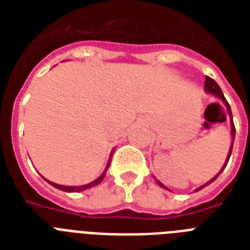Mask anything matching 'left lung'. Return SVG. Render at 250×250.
<instances>
[{"instance_id":"obj_1","label":"left lung","mask_w":250,"mask_h":250,"mask_svg":"<svg viewBox=\"0 0 250 250\" xmlns=\"http://www.w3.org/2000/svg\"><path fill=\"white\" fill-rule=\"evenodd\" d=\"M205 92H206V93H209V94H213L214 97L219 98V100H221V101L223 102V105H225V107H226V111H223V113H225V115H229V125H231V141H232V144H231V146H229V154H227V158H226V162H225V165L222 166L221 171H219V172H218V174L215 175V176H214L213 179H210L209 182L205 183L204 186H201V187H198V188H196V192H197V190H200V189H202V188H205L206 186H209L210 183H213L214 180H215V179H217L218 176H219V174H221L222 171L225 170V167L227 166V164H229V157H231V153H232L233 141H235V125H233L232 111H231V107H229V102H227V100H226L225 96H223V92H222V89H221V88H219V85H218V84L215 83V82H214L213 79H211V78H209V76H206V80H205ZM157 183H158V186L162 187V188H165V189H168L167 187H165L164 184H162V183H161V182H158V180H157ZM168 190H170V189H168Z\"/></svg>"}]
</instances>
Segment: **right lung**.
Listing matches in <instances>:
<instances>
[{"mask_svg":"<svg viewBox=\"0 0 250 250\" xmlns=\"http://www.w3.org/2000/svg\"><path fill=\"white\" fill-rule=\"evenodd\" d=\"M113 152H114V150H113ZM113 152H111V154H110L109 162H107V165H106L104 172H102V174L100 175V176H98L96 180L88 183V184H84V186H61V184H56V183L50 182V180H48V179H45V180H46V182H48L50 186H53L54 188H57V189L63 190V192H82V190L89 189V188H92V187L98 186V184H100V183L104 180V178H105V175H106V171H107V168H109V166H110V161H111V156H113Z\"/></svg>","mask_w":250,"mask_h":250,"instance_id":"1","label":"right lung"}]
</instances>
